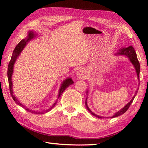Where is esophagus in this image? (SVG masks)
<instances>
[{
	"label": "esophagus",
	"instance_id": "esophagus-1",
	"mask_svg": "<svg viewBox=\"0 0 148 148\" xmlns=\"http://www.w3.org/2000/svg\"><path fill=\"white\" fill-rule=\"evenodd\" d=\"M76 76H78V78H83V77L84 76V70L82 69V68L78 69L76 72Z\"/></svg>",
	"mask_w": 148,
	"mask_h": 148
}]
</instances>
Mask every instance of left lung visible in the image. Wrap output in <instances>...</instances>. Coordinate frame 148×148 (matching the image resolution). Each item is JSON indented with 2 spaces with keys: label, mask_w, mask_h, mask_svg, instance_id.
<instances>
[{
  "label": "left lung",
  "mask_w": 148,
  "mask_h": 148,
  "mask_svg": "<svg viewBox=\"0 0 148 148\" xmlns=\"http://www.w3.org/2000/svg\"><path fill=\"white\" fill-rule=\"evenodd\" d=\"M117 54H120V55H125V56H127L128 58H130V60L132 62V63L133 64L134 67L136 68V72H137V74H138V79L140 80V62H139V61L138 60V58H137V55H136V53L135 52V50H134V48L132 47V46H130L129 47H127L126 48H122V50H120V52H118L117 53ZM138 92L136 91V94H137ZM136 94L134 95V96L133 97V98L132 99V100L130 102L127 104L125 106L122 108L120 111L116 112V113L114 114V116H112V118H115V117H118L119 116L122 115V114H124L125 112L127 111V110H128L129 107L130 106L131 103L133 102L134 98H135L136 96ZM86 107L88 110H89V111L91 112L92 114H93V115L96 116L98 117V118H101L100 116H96L95 114H93L92 112H91V110H90L89 108H88V107L87 106V102H86Z\"/></svg>",
  "instance_id": "1"
}]
</instances>
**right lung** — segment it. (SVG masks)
Masks as SVG:
<instances>
[{
  "mask_svg": "<svg viewBox=\"0 0 148 148\" xmlns=\"http://www.w3.org/2000/svg\"><path fill=\"white\" fill-rule=\"evenodd\" d=\"M34 36V33L32 32H30L28 33V37H26V38L25 39H23L18 44L16 45V47H15L14 51L12 52V57H11V59L9 62V64H8V72H7V75H8V84H9V89H10V93L11 94V96H12V98L13 100L15 102H16L17 104H18L19 106H21L23 108H24L26 110H27L28 112H31V113L33 114H43V113H45V112H49L50 110H51L52 108L56 104L57 102H58V100L59 99V98L61 96L63 92L64 91L66 90V88H68L69 86L70 85L74 83V82L72 81V80L71 78H68L66 80H65L64 81V82L62 84V86L60 88V90H59V94H58V99H57V100L56 101V102H55L54 104L52 107H50L49 109L45 110V111H42V112H36V111H34V110H30L29 108H26L25 106L22 104V103L19 102L18 100H17V98H16V97H15L14 95H13V92H12V81H11V76H12V74L13 72V66H14V64L15 62V61H16V59L17 58V57L18 56V55L20 54V53L21 52L22 50L24 48V47L26 46V43H27V42H28L30 40V39L33 37Z\"/></svg>",
  "mask_w": 148,
  "mask_h": 148,
  "instance_id": "add662e5",
  "label": "right lung"
}]
</instances>
